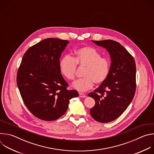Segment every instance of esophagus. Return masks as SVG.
Returning a JSON list of instances; mask_svg holds the SVG:
<instances>
[{
	"label": "esophagus",
	"instance_id": "34e87169",
	"mask_svg": "<svg viewBox=\"0 0 154 154\" xmlns=\"http://www.w3.org/2000/svg\"><path fill=\"white\" fill-rule=\"evenodd\" d=\"M79 96H80V97H83V98L86 97V96L85 94H83V93H79Z\"/></svg>",
	"mask_w": 154,
	"mask_h": 154
}]
</instances>
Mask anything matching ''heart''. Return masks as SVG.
Wrapping results in <instances>:
<instances>
[{
  "mask_svg": "<svg viewBox=\"0 0 154 154\" xmlns=\"http://www.w3.org/2000/svg\"><path fill=\"white\" fill-rule=\"evenodd\" d=\"M76 65L84 67V78L75 80L72 88L79 92H85L92 88L94 83L101 84L107 79L110 71V61L95 49L91 47H82L74 51L73 57L64 55L59 63L61 75L68 80L75 78Z\"/></svg>",
  "mask_w": 154,
  "mask_h": 154,
  "instance_id": "obj_1",
  "label": "heart"
}]
</instances>
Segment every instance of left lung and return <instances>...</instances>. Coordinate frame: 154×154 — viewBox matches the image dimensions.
I'll return each instance as SVG.
<instances>
[{
	"label": "left lung",
	"mask_w": 154,
	"mask_h": 154,
	"mask_svg": "<svg viewBox=\"0 0 154 154\" xmlns=\"http://www.w3.org/2000/svg\"><path fill=\"white\" fill-rule=\"evenodd\" d=\"M110 55V71L107 79L90 93L95 105L90 115L96 121L106 123L119 117L132 101L136 90V64L134 57L120 44L111 39L93 41Z\"/></svg>",
	"instance_id": "obj_1"
}]
</instances>
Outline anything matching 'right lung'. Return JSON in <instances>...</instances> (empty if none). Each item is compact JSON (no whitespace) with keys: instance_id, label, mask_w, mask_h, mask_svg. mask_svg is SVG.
I'll return each mask as SVG.
<instances>
[{"instance_id":"1","label":"right lung","mask_w":154,"mask_h":154,"mask_svg":"<svg viewBox=\"0 0 154 154\" xmlns=\"http://www.w3.org/2000/svg\"><path fill=\"white\" fill-rule=\"evenodd\" d=\"M69 42L47 38L30 47L24 54L17 74V85L24 104L36 118L56 120L68 108L69 100L79 96L68 90L61 75L60 58Z\"/></svg>"}]
</instances>
